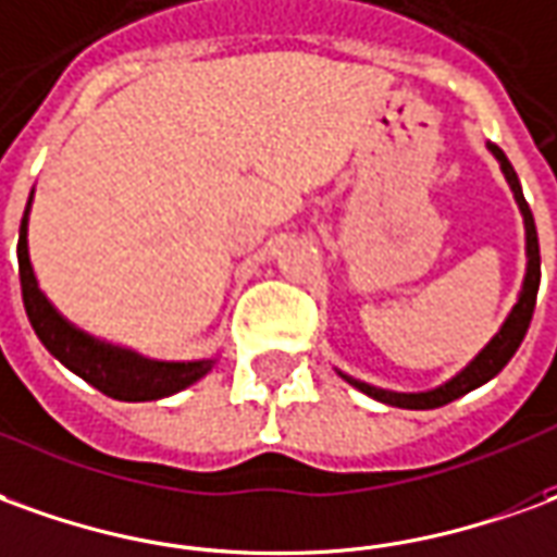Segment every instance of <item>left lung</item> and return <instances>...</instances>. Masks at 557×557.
I'll list each match as a JSON object with an SVG mask.
<instances>
[{
	"label": "left lung",
	"mask_w": 557,
	"mask_h": 557,
	"mask_svg": "<svg viewBox=\"0 0 557 557\" xmlns=\"http://www.w3.org/2000/svg\"><path fill=\"white\" fill-rule=\"evenodd\" d=\"M488 150H492V157L500 162V171H504V177H507L509 189H512V198H516V205H519V211H522L524 220V256H528V268H524L519 298H516V305H512V310H509L507 319H504V325L497 329L495 337L482 346L480 352H476L461 371L455 373V376H449L441 386L425 388V392H392V388L371 386V383H361L356 376L337 371L349 386H356L359 392H364V395H371V398L376 400H383V404L404 407V410H434V407H443V404H449V400L461 398V395L480 388L482 383H488L492 376H497V373L504 371V364L516 356V349L522 346L524 334H528V325H531V317H534L536 289H540V240H536L534 213H531L528 201H524L519 174L509 165V159L504 157V150H500L497 144H488Z\"/></svg>",
	"instance_id": "8db88e82"
}]
</instances>
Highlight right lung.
Segmentation results:
<instances>
[{
  "label": "right lung",
  "instance_id": "obj_1",
  "mask_svg": "<svg viewBox=\"0 0 557 557\" xmlns=\"http://www.w3.org/2000/svg\"><path fill=\"white\" fill-rule=\"evenodd\" d=\"M29 208L33 196L26 201V211L21 220V289L26 317L33 322L38 341L48 346L53 359H60L72 373L87 380L89 386L104 392L116 400H159L169 398L181 388L198 383L211 371L216 359H193V361H159L147 359L135 349L108 344L102 337H92L84 329L72 325L62 317L50 298L38 286V277L29 259Z\"/></svg>",
  "mask_w": 557,
  "mask_h": 557
}]
</instances>
